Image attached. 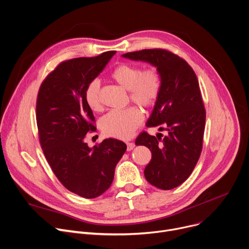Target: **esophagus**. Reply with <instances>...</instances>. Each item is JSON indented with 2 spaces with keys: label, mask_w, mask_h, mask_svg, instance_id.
<instances>
[{
  "label": "esophagus",
  "mask_w": 249,
  "mask_h": 249,
  "mask_svg": "<svg viewBox=\"0 0 249 249\" xmlns=\"http://www.w3.org/2000/svg\"><path fill=\"white\" fill-rule=\"evenodd\" d=\"M134 147H135V144H134V143H132V142H128V143H127V151L133 150Z\"/></svg>",
  "instance_id": "esophagus-1"
}]
</instances>
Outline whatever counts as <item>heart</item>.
Wrapping results in <instances>:
<instances>
[{
    "label": "heart",
    "instance_id": "heart-1",
    "mask_svg": "<svg viewBox=\"0 0 249 249\" xmlns=\"http://www.w3.org/2000/svg\"><path fill=\"white\" fill-rule=\"evenodd\" d=\"M111 77L125 89L133 102L143 107L153 106L159 99L163 79L156 67L141 69L137 64L123 63L115 67ZM84 100L92 111L102 108L100 99V83L97 79L89 81L84 89ZM144 120L143 112L137 106H130L123 110H111L100 120V129L107 137L126 140Z\"/></svg>",
    "mask_w": 249,
    "mask_h": 249
}]
</instances>
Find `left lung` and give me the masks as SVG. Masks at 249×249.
Returning a JSON list of instances; mask_svg holds the SVG:
<instances>
[{
    "instance_id": "obj_1",
    "label": "left lung",
    "mask_w": 249,
    "mask_h": 249,
    "mask_svg": "<svg viewBox=\"0 0 249 249\" xmlns=\"http://www.w3.org/2000/svg\"><path fill=\"white\" fill-rule=\"evenodd\" d=\"M122 56L149 62L162 75V92L147 125L168 134L162 139L161 133L155 137L142 132L135 143L152 153L144 171L146 179L161 190H172L191 176L202 149L206 109L196 75L185 59L167 50H143Z\"/></svg>"
}]
</instances>
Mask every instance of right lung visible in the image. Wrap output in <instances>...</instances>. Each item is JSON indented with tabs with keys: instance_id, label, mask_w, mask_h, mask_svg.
I'll list each match as a JSON object with an SVG mask.
<instances>
[{
	"instance_id": "add662e5",
	"label": "right lung",
	"mask_w": 249,
	"mask_h": 249,
	"mask_svg": "<svg viewBox=\"0 0 249 249\" xmlns=\"http://www.w3.org/2000/svg\"><path fill=\"white\" fill-rule=\"evenodd\" d=\"M115 53L110 51L59 63L37 93L36 124L43 154L59 182L85 198L99 196L109 189L115 167L127 149L124 142L113 138L92 148L84 142L89 131H96L84 89Z\"/></svg>"
}]
</instances>
